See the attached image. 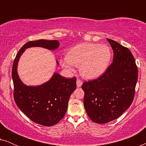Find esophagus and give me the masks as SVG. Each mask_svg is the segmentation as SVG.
Instances as JSON below:
<instances>
[{"label":"esophagus","mask_w":146,"mask_h":146,"mask_svg":"<svg viewBox=\"0 0 146 146\" xmlns=\"http://www.w3.org/2000/svg\"><path fill=\"white\" fill-rule=\"evenodd\" d=\"M76 84H77L78 87H80L82 84V81L81 80H80V79H77Z\"/></svg>","instance_id":"34e87169"}]
</instances>
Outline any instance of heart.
Masks as SVG:
<instances>
[{
  "mask_svg": "<svg viewBox=\"0 0 146 146\" xmlns=\"http://www.w3.org/2000/svg\"><path fill=\"white\" fill-rule=\"evenodd\" d=\"M111 50L106 45L82 43L70 50L60 64L68 70L74 66H79L80 72L86 78L98 77L104 72L111 59Z\"/></svg>",
  "mask_w": 146,
  "mask_h": 146,
  "instance_id": "b5f03b06",
  "label": "heart"
}]
</instances>
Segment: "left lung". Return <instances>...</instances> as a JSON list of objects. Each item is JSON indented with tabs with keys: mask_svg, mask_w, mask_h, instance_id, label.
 Returning <instances> with one entry per match:
<instances>
[{
	"mask_svg": "<svg viewBox=\"0 0 146 146\" xmlns=\"http://www.w3.org/2000/svg\"><path fill=\"white\" fill-rule=\"evenodd\" d=\"M113 50V62L102 75L86 81L84 105L91 120L106 123L118 118L132 103L137 80V67L127 48L107 38Z\"/></svg>",
	"mask_w": 146,
	"mask_h": 146,
	"instance_id": "1",
	"label": "left lung"
}]
</instances>
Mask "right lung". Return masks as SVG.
Segmentation results:
<instances>
[{
  "label": "right lung",
  "mask_w": 146,
  "mask_h": 146,
  "mask_svg": "<svg viewBox=\"0 0 146 146\" xmlns=\"http://www.w3.org/2000/svg\"><path fill=\"white\" fill-rule=\"evenodd\" d=\"M59 46L57 40H38L28 42L17 53L12 69L15 103L29 119L44 126L56 124L64 116L70 97L76 88V78L73 77L67 79L54 73L52 78L42 85L27 86L18 76L17 64L26 48L39 46L54 50Z\"/></svg>",
  "instance_id": "right-lung-1"
}]
</instances>
